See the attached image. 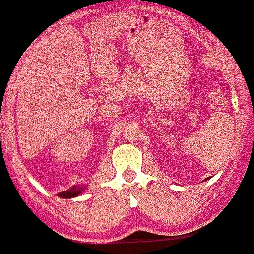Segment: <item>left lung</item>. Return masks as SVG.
<instances>
[{
    "mask_svg": "<svg viewBox=\"0 0 254 254\" xmlns=\"http://www.w3.org/2000/svg\"><path fill=\"white\" fill-rule=\"evenodd\" d=\"M207 179H208V178H207Z\"/></svg>",
    "mask_w": 254,
    "mask_h": 254,
    "instance_id": "1",
    "label": "left lung"
}]
</instances>
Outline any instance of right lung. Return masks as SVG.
Segmentation results:
<instances>
[{
	"label": "right lung",
	"mask_w": 254,
	"mask_h": 254,
	"mask_svg": "<svg viewBox=\"0 0 254 254\" xmlns=\"http://www.w3.org/2000/svg\"><path fill=\"white\" fill-rule=\"evenodd\" d=\"M83 189L81 187V189H76V187H71L68 190H64V192H61L59 193V195L61 196V198H74V196H77L79 194L81 193V190Z\"/></svg>",
	"instance_id": "add662e5"
}]
</instances>
